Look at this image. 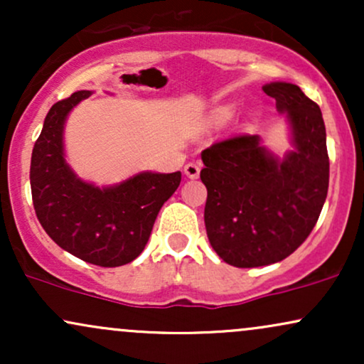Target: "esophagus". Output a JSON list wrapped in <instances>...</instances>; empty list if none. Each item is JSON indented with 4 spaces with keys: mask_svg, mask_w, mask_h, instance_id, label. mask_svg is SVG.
Returning a JSON list of instances; mask_svg holds the SVG:
<instances>
[{
    "mask_svg": "<svg viewBox=\"0 0 364 364\" xmlns=\"http://www.w3.org/2000/svg\"><path fill=\"white\" fill-rule=\"evenodd\" d=\"M185 174L191 179L198 178L200 176V164H198V162H188V164L185 166Z\"/></svg>",
    "mask_w": 364,
    "mask_h": 364,
    "instance_id": "1",
    "label": "esophagus"
}]
</instances>
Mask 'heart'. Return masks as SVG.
<instances>
[{
  "instance_id": "obj_1",
  "label": "heart",
  "mask_w": 364,
  "mask_h": 364,
  "mask_svg": "<svg viewBox=\"0 0 364 364\" xmlns=\"http://www.w3.org/2000/svg\"><path fill=\"white\" fill-rule=\"evenodd\" d=\"M229 116H231V111H229V109H225V111H223V112H220V118H229Z\"/></svg>"
}]
</instances>
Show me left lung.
I'll return each mask as SVG.
<instances>
[{
    "label": "left lung",
    "instance_id": "1",
    "mask_svg": "<svg viewBox=\"0 0 364 364\" xmlns=\"http://www.w3.org/2000/svg\"><path fill=\"white\" fill-rule=\"evenodd\" d=\"M263 92L286 112L294 150L279 159L258 135H235L202 152L205 228L225 263L252 269L281 262L303 245L328 191L327 133L318 104L294 83Z\"/></svg>",
    "mask_w": 364,
    "mask_h": 364
}]
</instances>
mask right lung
Masks as SVG:
<instances>
[{
    "mask_svg": "<svg viewBox=\"0 0 364 364\" xmlns=\"http://www.w3.org/2000/svg\"><path fill=\"white\" fill-rule=\"evenodd\" d=\"M90 95L78 90L58 101L44 119L31 161L36 215L48 236L83 262L119 267L144 252L156 217L181 183V173H140L116 186L82 181L63 152L68 112Z\"/></svg>",
    "mask_w": 364,
    "mask_h": 364,
    "instance_id": "add662e5",
    "label": "right lung"
}]
</instances>
